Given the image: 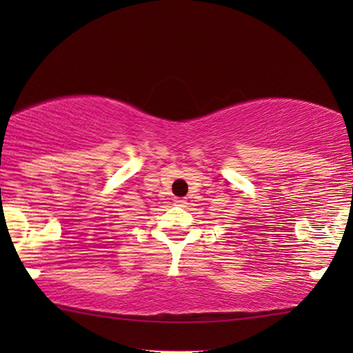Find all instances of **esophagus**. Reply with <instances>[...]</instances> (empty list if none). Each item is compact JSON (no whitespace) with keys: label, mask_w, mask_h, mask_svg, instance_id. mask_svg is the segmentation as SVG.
<instances>
[{"label":"esophagus","mask_w":353,"mask_h":353,"mask_svg":"<svg viewBox=\"0 0 353 353\" xmlns=\"http://www.w3.org/2000/svg\"><path fill=\"white\" fill-rule=\"evenodd\" d=\"M175 204H178V205H185V204H186L185 197H176V199H175Z\"/></svg>","instance_id":"obj_1"}]
</instances>
